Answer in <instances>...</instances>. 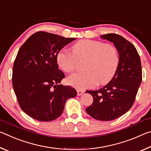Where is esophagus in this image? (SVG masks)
<instances>
[{"instance_id":"1","label":"esophagus","mask_w":151,"mask_h":151,"mask_svg":"<svg viewBox=\"0 0 151 151\" xmlns=\"http://www.w3.org/2000/svg\"><path fill=\"white\" fill-rule=\"evenodd\" d=\"M84 93H85V91H81V90H77V95L78 96H81Z\"/></svg>"}]
</instances>
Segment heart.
<instances>
[{
  "mask_svg": "<svg viewBox=\"0 0 151 151\" xmlns=\"http://www.w3.org/2000/svg\"><path fill=\"white\" fill-rule=\"evenodd\" d=\"M72 52L60 50L57 55L59 67L66 73L75 69L77 60H86L85 72L67 78L68 85L79 90L108 84L115 75L119 65L118 50L114 46L99 40H81L71 47Z\"/></svg>",
  "mask_w": 151,
  "mask_h": 151,
  "instance_id": "obj_1",
  "label": "heart"
}]
</instances>
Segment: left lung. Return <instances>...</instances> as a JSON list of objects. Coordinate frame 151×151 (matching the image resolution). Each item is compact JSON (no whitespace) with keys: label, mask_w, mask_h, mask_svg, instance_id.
Masks as SVG:
<instances>
[{"label":"left lung","mask_w":151,"mask_h":151,"mask_svg":"<svg viewBox=\"0 0 151 151\" xmlns=\"http://www.w3.org/2000/svg\"><path fill=\"white\" fill-rule=\"evenodd\" d=\"M101 38L114 43L119 55V65L111 82L98 91H86L93 103L86 109L98 121H109L123 115L131 108L142 81V68L136 48L121 35L106 34Z\"/></svg>","instance_id":"obj_1"}]
</instances>
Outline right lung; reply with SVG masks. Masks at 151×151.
<instances>
[{
  "mask_svg": "<svg viewBox=\"0 0 151 151\" xmlns=\"http://www.w3.org/2000/svg\"><path fill=\"white\" fill-rule=\"evenodd\" d=\"M75 39L40 31L20 48L12 68V86L20 108L31 118L55 120L66 101L76 96L75 88L60 85L65 74L57 62V53Z\"/></svg>",
  "mask_w": 151,
  "mask_h": 151,
  "instance_id": "1",
  "label": "right lung"
}]
</instances>
